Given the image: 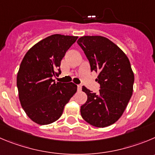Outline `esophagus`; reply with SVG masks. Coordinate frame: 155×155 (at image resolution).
I'll use <instances>...</instances> for the list:
<instances>
[{
	"mask_svg": "<svg viewBox=\"0 0 155 155\" xmlns=\"http://www.w3.org/2000/svg\"><path fill=\"white\" fill-rule=\"evenodd\" d=\"M77 90L78 91L82 90V86H81V85H78V86H77Z\"/></svg>",
	"mask_w": 155,
	"mask_h": 155,
	"instance_id": "obj_1",
	"label": "esophagus"
}]
</instances>
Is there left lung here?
<instances>
[{
    "label": "left lung",
    "mask_w": 155,
    "mask_h": 155,
    "mask_svg": "<svg viewBox=\"0 0 155 155\" xmlns=\"http://www.w3.org/2000/svg\"><path fill=\"white\" fill-rule=\"evenodd\" d=\"M89 62L91 71L99 73L98 94L85 86L87 101L80 108L82 118L98 128L114 124L126 108L133 92L134 76L129 60L119 47L102 36H85L78 40Z\"/></svg>",
    "instance_id": "8db88e82"
}]
</instances>
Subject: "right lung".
<instances>
[{"label":"right lung","instance_id":"obj_1","mask_svg":"<svg viewBox=\"0 0 155 155\" xmlns=\"http://www.w3.org/2000/svg\"><path fill=\"white\" fill-rule=\"evenodd\" d=\"M78 37L53 34L27 51L17 76L19 99L27 116L39 125L59 119L66 104L77 91L73 82H56L61 73L60 63Z\"/></svg>","mask_w":155,"mask_h":155}]
</instances>
